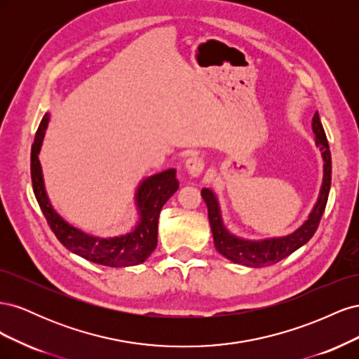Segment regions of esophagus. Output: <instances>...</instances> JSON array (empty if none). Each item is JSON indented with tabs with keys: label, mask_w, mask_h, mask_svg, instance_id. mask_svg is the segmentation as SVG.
I'll list each match as a JSON object with an SVG mask.
<instances>
[{
	"label": "esophagus",
	"mask_w": 359,
	"mask_h": 359,
	"mask_svg": "<svg viewBox=\"0 0 359 359\" xmlns=\"http://www.w3.org/2000/svg\"><path fill=\"white\" fill-rule=\"evenodd\" d=\"M186 169L190 173V177L196 178V177L201 175V173L205 169V160L199 156H191L186 161Z\"/></svg>",
	"instance_id": "34e87169"
}]
</instances>
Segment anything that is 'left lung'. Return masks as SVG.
I'll use <instances>...</instances> for the list:
<instances>
[{
  "mask_svg": "<svg viewBox=\"0 0 359 359\" xmlns=\"http://www.w3.org/2000/svg\"><path fill=\"white\" fill-rule=\"evenodd\" d=\"M313 132L316 135V144L322 151V156L325 160L323 166V184L320 189V194L318 203L314 205V210L311 211L309 220L304 223L299 229L293 233L283 236V238H273V240L265 241H247L236 238L226 231L223 226L220 208L214 193L208 189H202L201 194L208 206V219L211 224V231L214 236V245L219 250L224 257L235 264H241L252 268H262L274 265L280 260H283L289 255H292L295 250L302 247L306 243L310 241V238L318 231V226L320 223L322 214L325 211V206L328 202V194L331 187V151L328 145L327 135L322 127L318 112L313 116Z\"/></svg>",
  "mask_w": 359,
  "mask_h": 359,
  "instance_id": "1",
  "label": "left lung"
}]
</instances>
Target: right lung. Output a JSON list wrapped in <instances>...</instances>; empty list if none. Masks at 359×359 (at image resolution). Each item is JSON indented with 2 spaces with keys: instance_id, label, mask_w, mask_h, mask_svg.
Instances as JSON below:
<instances>
[{
  "instance_id": "obj_1",
  "label": "right lung",
  "mask_w": 359,
  "mask_h": 359,
  "mask_svg": "<svg viewBox=\"0 0 359 359\" xmlns=\"http://www.w3.org/2000/svg\"><path fill=\"white\" fill-rule=\"evenodd\" d=\"M49 123V115L45 114L37 128L34 144L31 148V180L34 189L36 199L40 205L41 212L58 238V241L69 248L70 252L79 255L90 262L121 268L142 264L144 260L154 252L157 247V229L158 215L163 205L180 187L177 180V170L168 169L157 175L147 178L139 186L136 193V203L139 206L140 220L135 231L116 238H97L90 236L73 226L67 224L61 217L52 210L49 199L43 184L41 168L39 161V153L43 136Z\"/></svg>"
}]
</instances>
